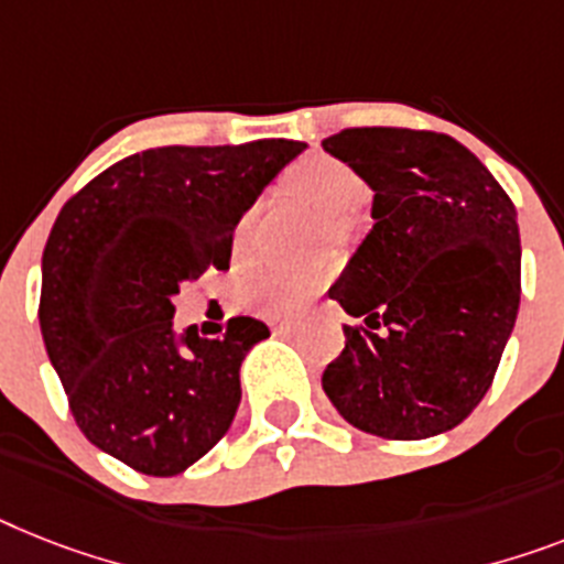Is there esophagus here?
<instances>
[{"label":"esophagus","instance_id":"1","mask_svg":"<svg viewBox=\"0 0 564 564\" xmlns=\"http://www.w3.org/2000/svg\"><path fill=\"white\" fill-rule=\"evenodd\" d=\"M268 325H271L273 334H288L296 328V319H291V316H268Z\"/></svg>","mask_w":564,"mask_h":564}]
</instances>
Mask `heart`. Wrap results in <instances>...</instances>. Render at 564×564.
I'll return each instance as SVG.
<instances>
[{
	"mask_svg": "<svg viewBox=\"0 0 564 564\" xmlns=\"http://www.w3.org/2000/svg\"><path fill=\"white\" fill-rule=\"evenodd\" d=\"M288 189L328 218H346L360 207L366 184L346 161L334 155H311L288 172ZM253 209L236 221L232 256L248 253ZM323 268H259L245 279V300L264 314H296L323 291Z\"/></svg>",
	"mask_w": 564,
	"mask_h": 564,
	"instance_id": "b5f03b06",
	"label": "heart"
}]
</instances>
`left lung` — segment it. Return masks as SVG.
I'll list each match as a JSON object with an SVG mask.
<instances>
[{
    "mask_svg": "<svg viewBox=\"0 0 564 564\" xmlns=\"http://www.w3.org/2000/svg\"><path fill=\"white\" fill-rule=\"evenodd\" d=\"M323 147L375 189V227L328 291L362 323L343 325L325 394L377 438L441 435L481 403L516 325L513 202L444 132L357 126Z\"/></svg>",
    "mask_w": 564,
    "mask_h": 564,
    "instance_id": "8db88e82",
    "label": "left lung"
}]
</instances>
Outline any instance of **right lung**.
Wrapping results in <instances>:
<instances>
[{
  "mask_svg": "<svg viewBox=\"0 0 564 564\" xmlns=\"http://www.w3.org/2000/svg\"><path fill=\"white\" fill-rule=\"evenodd\" d=\"M305 143L161 147L91 178L42 253L40 328L68 409L97 449L143 476H178L230 430L241 360L271 337L253 316L225 337H175V293L230 268L232 230Z\"/></svg>",
  "mask_w": 564,
  "mask_h": 564,
  "instance_id": "obj_1",
  "label": "right lung"
}]
</instances>
